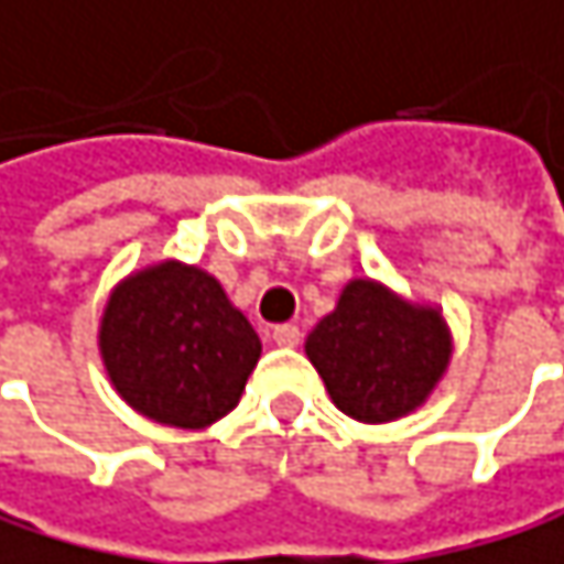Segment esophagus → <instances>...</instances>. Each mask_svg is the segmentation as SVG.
Masks as SVG:
<instances>
[{
    "instance_id": "1",
    "label": "esophagus",
    "mask_w": 564,
    "mask_h": 564,
    "mask_svg": "<svg viewBox=\"0 0 564 564\" xmlns=\"http://www.w3.org/2000/svg\"><path fill=\"white\" fill-rule=\"evenodd\" d=\"M273 344L276 347H297L301 344V327L297 324H280V327H273Z\"/></svg>"
}]
</instances>
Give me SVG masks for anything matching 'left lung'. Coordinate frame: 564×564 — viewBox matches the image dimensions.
I'll use <instances>...</instances> for the list:
<instances>
[{
	"mask_svg": "<svg viewBox=\"0 0 564 564\" xmlns=\"http://www.w3.org/2000/svg\"><path fill=\"white\" fill-rule=\"evenodd\" d=\"M304 350L340 413L357 423H393L416 413L446 377L453 330L443 307L354 276Z\"/></svg>",
	"mask_w": 564,
	"mask_h": 564,
	"instance_id": "8db88e82",
	"label": "left lung"
}]
</instances>
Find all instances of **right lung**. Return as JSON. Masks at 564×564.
<instances>
[{
    "mask_svg": "<svg viewBox=\"0 0 564 564\" xmlns=\"http://www.w3.org/2000/svg\"><path fill=\"white\" fill-rule=\"evenodd\" d=\"M98 354L134 413L174 430H207L240 403L260 337L214 273L167 257L111 288Z\"/></svg>",
    "mask_w": 564,
    "mask_h": 564,
    "instance_id": "add662e5",
    "label": "right lung"
}]
</instances>
